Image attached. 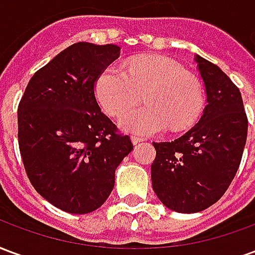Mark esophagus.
<instances>
[{
	"mask_svg": "<svg viewBox=\"0 0 255 255\" xmlns=\"http://www.w3.org/2000/svg\"><path fill=\"white\" fill-rule=\"evenodd\" d=\"M131 140H132L133 144H136V143H139V142H143L144 138L139 136V135H132V136H131Z\"/></svg>",
	"mask_w": 255,
	"mask_h": 255,
	"instance_id": "obj_1",
	"label": "esophagus"
}]
</instances>
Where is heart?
<instances>
[{
  "label": "heart",
  "mask_w": 255,
  "mask_h": 255,
  "mask_svg": "<svg viewBox=\"0 0 255 255\" xmlns=\"http://www.w3.org/2000/svg\"><path fill=\"white\" fill-rule=\"evenodd\" d=\"M143 94L146 105L135 108L122 119V127L135 133L158 132L169 127L183 131L194 126L203 109V90L182 64L165 56H143L131 60L127 71L106 67L95 82V95L104 111L122 116L138 104Z\"/></svg>",
  "instance_id": "obj_1"
}]
</instances>
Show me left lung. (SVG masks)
<instances>
[{"label":"left lung","instance_id":"left-lung-1","mask_svg":"<svg viewBox=\"0 0 255 255\" xmlns=\"http://www.w3.org/2000/svg\"><path fill=\"white\" fill-rule=\"evenodd\" d=\"M206 90L199 122L173 142H153L151 184L166 208L197 213L219 201L241 165L247 116L239 89L217 65L195 56Z\"/></svg>","mask_w":255,"mask_h":255}]
</instances>
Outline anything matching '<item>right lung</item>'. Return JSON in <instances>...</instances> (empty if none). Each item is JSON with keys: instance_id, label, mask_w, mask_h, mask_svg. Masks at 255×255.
<instances>
[{"instance_id": "1", "label": "right lung", "mask_w": 255, "mask_h": 255, "mask_svg": "<svg viewBox=\"0 0 255 255\" xmlns=\"http://www.w3.org/2000/svg\"><path fill=\"white\" fill-rule=\"evenodd\" d=\"M116 45L73 43L34 73L17 109L19 149L36 191L64 212L86 214L105 202L115 171L133 144L95 98Z\"/></svg>"}]
</instances>
